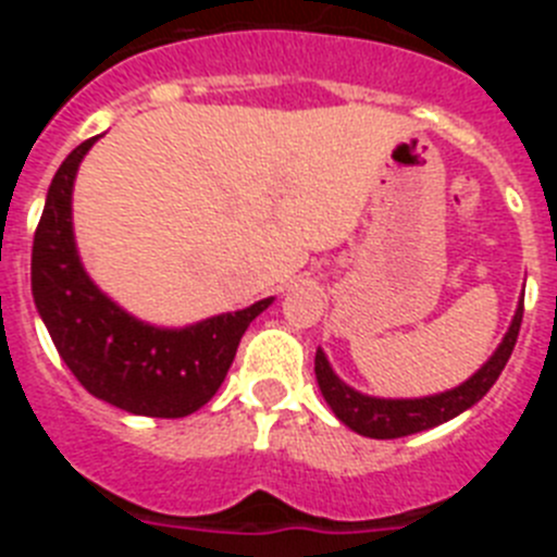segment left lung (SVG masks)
I'll return each mask as SVG.
<instances>
[{
  "label": "left lung",
  "instance_id": "1",
  "mask_svg": "<svg viewBox=\"0 0 557 557\" xmlns=\"http://www.w3.org/2000/svg\"><path fill=\"white\" fill-rule=\"evenodd\" d=\"M521 314H524V301H519L513 321H510L508 334L502 337L499 348L491 354V359L474 376H469L462 385L451 387L446 393H435V396L424 398H376L366 396V393L348 387L337 373L329 366L326 354L318 348L314 354V376H318V387H321L326 405L332 407L334 416L348 426V430L359 432L366 437H376V441H391V437H405L412 432H424L432 426L444 424L449 418L460 416L469 407H474L485 393L494 387L499 379L502 368L508 366L510 354H513L516 337L521 329Z\"/></svg>",
  "mask_w": 557,
  "mask_h": 557
}]
</instances>
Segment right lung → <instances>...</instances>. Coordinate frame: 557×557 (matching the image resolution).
I'll use <instances>...</instances> for the list:
<instances>
[{
  "mask_svg": "<svg viewBox=\"0 0 557 557\" xmlns=\"http://www.w3.org/2000/svg\"><path fill=\"white\" fill-rule=\"evenodd\" d=\"M95 139L69 152L49 184L33 239V298L58 354L91 396L133 416L200 410L234 362L236 346L273 298L195 326L161 329L127 314L88 278L72 231V189Z\"/></svg>",
  "mask_w": 557,
  "mask_h": 557,
  "instance_id": "add662e5",
  "label": "right lung"
}]
</instances>
